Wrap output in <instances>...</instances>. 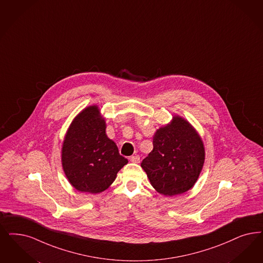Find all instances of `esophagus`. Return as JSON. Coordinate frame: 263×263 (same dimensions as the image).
Here are the masks:
<instances>
[{"label": "esophagus", "instance_id": "34e87169", "mask_svg": "<svg viewBox=\"0 0 263 263\" xmlns=\"http://www.w3.org/2000/svg\"><path fill=\"white\" fill-rule=\"evenodd\" d=\"M129 161H130L132 163H136V164H138V163L140 162V157H139L138 155L132 156V157H129Z\"/></svg>", "mask_w": 263, "mask_h": 263}]
</instances>
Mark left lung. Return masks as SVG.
<instances>
[{
  "label": "left lung",
  "mask_w": 263,
  "mask_h": 263,
  "mask_svg": "<svg viewBox=\"0 0 263 263\" xmlns=\"http://www.w3.org/2000/svg\"><path fill=\"white\" fill-rule=\"evenodd\" d=\"M204 148L202 138L186 120L175 116L153 136V150L141 166L157 192L182 194L194 186L202 172Z\"/></svg>",
  "instance_id": "obj_1"
}]
</instances>
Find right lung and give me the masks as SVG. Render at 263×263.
<instances>
[{"label":"right lung","mask_w":263,"mask_h":263,"mask_svg":"<svg viewBox=\"0 0 263 263\" xmlns=\"http://www.w3.org/2000/svg\"><path fill=\"white\" fill-rule=\"evenodd\" d=\"M105 120L97 105L85 108L71 123L63 141L61 162L71 185L80 192L106 190L127 164L108 138Z\"/></svg>","instance_id":"obj_1"}]
</instances>
